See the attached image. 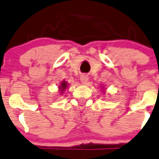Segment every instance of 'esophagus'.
Segmentation results:
<instances>
[{"label":"esophagus","mask_w":159,"mask_h":159,"mask_svg":"<svg viewBox=\"0 0 159 159\" xmlns=\"http://www.w3.org/2000/svg\"><path fill=\"white\" fill-rule=\"evenodd\" d=\"M80 81L82 84H86V82H88V76L86 75V74H83L80 77Z\"/></svg>","instance_id":"34e87169"}]
</instances>
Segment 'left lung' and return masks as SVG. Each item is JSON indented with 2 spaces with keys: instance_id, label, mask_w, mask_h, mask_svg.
Returning <instances> with one entry per match:
<instances>
[{
  "instance_id": "obj_1",
  "label": "left lung",
  "mask_w": 159,
  "mask_h": 159,
  "mask_svg": "<svg viewBox=\"0 0 159 159\" xmlns=\"http://www.w3.org/2000/svg\"><path fill=\"white\" fill-rule=\"evenodd\" d=\"M103 88H104V86H103ZM103 88H102V90H103Z\"/></svg>"
}]
</instances>
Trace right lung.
I'll return each mask as SVG.
<instances>
[{
  "label": "right lung",
  "mask_w": 159,
  "mask_h": 159,
  "mask_svg": "<svg viewBox=\"0 0 159 159\" xmlns=\"http://www.w3.org/2000/svg\"><path fill=\"white\" fill-rule=\"evenodd\" d=\"M69 84L68 83V82H66V81H62L61 83L59 84V94H64V92L65 91V90H66L67 88H68V86Z\"/></svg>",
  "instance_id": "add662e5"
}]
</instances>
